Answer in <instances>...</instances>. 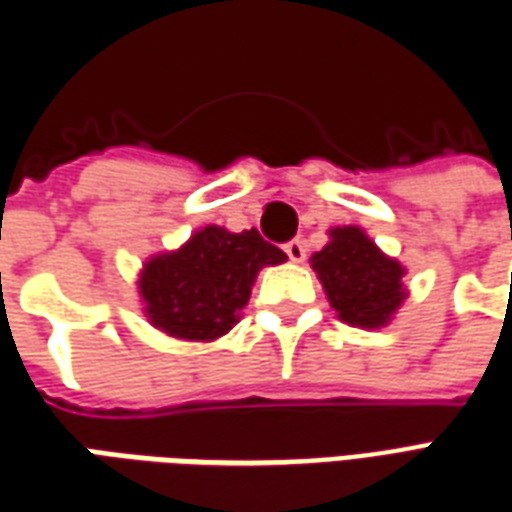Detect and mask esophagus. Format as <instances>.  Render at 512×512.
I'll list each match as a JSON object with an SVG mask.
<instances>
[{
	"label": "esophagus",
	"mask_w": 512,
	"mask_h": 512,
	"mask_svg": "<svg viewBox=\"0 0 512 512\" xmlns=\"http://www.w3.org/2000/svg\"><path fill=\"white\" fill-rule=\"evenodd\" d=\"M285 252L293 263H301V260L306 257V244L301 241V238H293V241H287L285 244Z\"/></svg>",
	"instance_id": "esophagus-1"
}]
</instances>
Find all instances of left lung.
Segmentation results:
<instances>
[{
	"instance_id": "left-lung-1",
	"label": "left lung",
	"mask_w": 512,
	"mask_h": 512,
	"mask_svg": "<svg viewBox=\"0 0 512 512\" xmlns=\"http://www.w3.org/2000/svg\"><path fill=\"white\" fill-rule=\"evenodd\" d=\"M312 268L323 282L339 320L355 328H382L407 298L404 266L382 255L361 227H333L331 241L312 255Z\"/></svg>"
}]
</instances>
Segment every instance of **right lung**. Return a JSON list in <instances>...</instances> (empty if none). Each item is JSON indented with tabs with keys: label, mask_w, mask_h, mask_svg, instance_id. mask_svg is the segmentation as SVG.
Masks as SVG:
<instances>
[{
	"label": "right lung",
	"mask_w": 512,
	"mask_h": 512,
	"mask_svg": "<svg viewBox=\"0 0 512 512\" xmlns=\"http://www.w3.org/2000/svg\"><path fill=\"white\" fill-rule=\"evenodd\" d=\"M287 255L252 230L230 233L208 225L176 252L151 257L138 290L154 328L187 342H214L241 320L260 268Z\"/></svg>",
	"instance_id": "obj_1"
}]
</instances>
